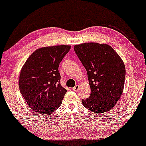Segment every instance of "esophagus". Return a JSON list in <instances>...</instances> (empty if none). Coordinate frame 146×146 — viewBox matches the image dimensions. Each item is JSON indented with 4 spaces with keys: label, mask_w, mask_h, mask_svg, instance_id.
I'll use <instances>...</instances> for the list:
<instances>
[{
    "label": "esophagus",
    "mask_w": 146,
    "mask_h": 146,
    "mask_svg": "<svg viewBox=\"0 0 146 146\" xmlns=\"http://www.w3.org/2000/svg\"><path fill=\"white\" fill-rule=\"evenodd\" d=\"M80 85H76L74 88H73V90H74V91H78V90L80 89Z\"/></svg>",
    "instance_id": "obj_1"
}]
</instances>
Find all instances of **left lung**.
Instances as JSON below:
<instances>
[{
	"label": "left lung",
	"mask_w": 146,
	"mask_h": 146,
	"mask_svg": "<svg viewBox=\"0 0 146 146\" xmlns=\"http://www.w3.org/2000/svg\"><path fill=\"white\" fill-rule=\"evenodd\" d=\"M88 74L90 95L82 100L85 108L95 113L109 111L123 91L125 68L123 60L110 45L86 42L74 46Z\"/></svg>",
	"instance_id": "left-lung-1"
}]
</instances>
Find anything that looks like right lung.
<instances>
[{"label": "right lung", "instance_id": "1", "mask_svg": "<svg viewBox=\"0 0 146 146\" xmlns=\"http://www.w3.org/2000/svg\"><path fill=\"white\" fill-rule=\"evenodd\" d=\"M70 45L38 48L26 60L19 77V89L30 108L42 115L61 106L66 90L60 84L58 66Z\"/></svg>", "mask_w": 146, "mask_h": 146}]
</instances>
